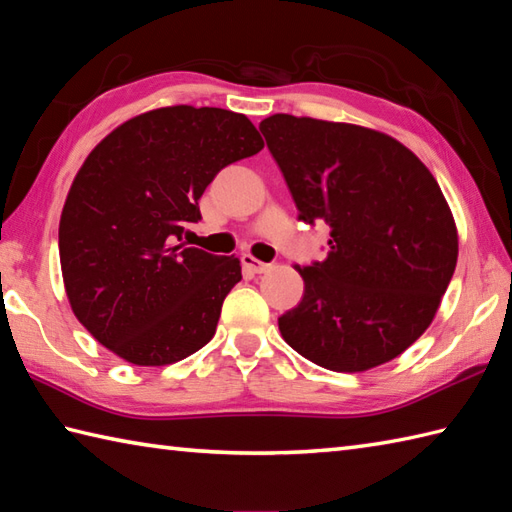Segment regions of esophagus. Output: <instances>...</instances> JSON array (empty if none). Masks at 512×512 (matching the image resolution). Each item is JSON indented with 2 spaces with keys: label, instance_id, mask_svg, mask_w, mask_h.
I'll return each instance as SVG.
<instances>
[{
  "label": "esophagus",
  "instance_id": "1",
  "mask_svg": "<svg viewBox=\"0 0 512 512\" xmlns=\"http://www.w3.org/2000/svg\"><path fill=\"white\" fill-rule=\"evenodd\" d=\"M241 263H243L245 269L252 271V274H265V271L269 269L267 263H263V260H258V258H254V256H249V254H243V256H241Z\"/></svg>",
  "mask_w": 512,
  "mask_h": 512
}]
</instances>
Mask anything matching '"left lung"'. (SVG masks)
I'll use <instances>...</instances> for the list:
<instances>
[{"mask_svg": "<svg viewBox=\"0 0 512 512\" xmlns=\"http://www.w3.org/2000/svg\"><path fill=\"white\" fill-rule=\"evenodd\" d=\"M260 133L298 221L331 227L326 258L300 269V304L278 317L285 342L335 372L399 357L456 271V223L436 179L401 142L355 124L276 113Z\"/></svg>", "mask_w": 512, "mask_h": 512, "instance_id": "left-lung-1", "label": "left lung"}]
</instances>
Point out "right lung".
I'll list each match as a JSON object with an SVG mask.
<instances>
[{
  "instance_id": "1",
  "label": "right lung",
  "mask_w": 512,
  "mask_h": 512,
  "mask_svg": "<svg viewBox=\"0 0 512 512\" xmlns=\"http://www.w3.org/2000/svg\"><path fill=\"white\" fill-rule=\"evenodd\" d=\"M243 113L164 107L120 124L78 170L59 225L72 311L98 342L135 366H166L206 346L234 256L181 243L219 170L263 149Z\"/></svg>"
}]
</instances>
